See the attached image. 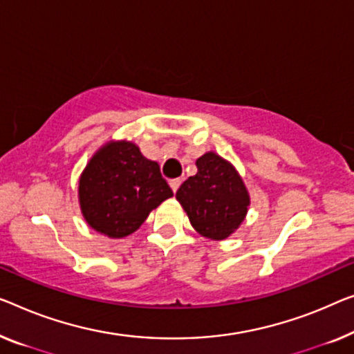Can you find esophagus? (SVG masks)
Instances as JSON below:
<instances>
[{
    "label": "esophagus",
    "mask_w": 354,
    "mask_h": 354,
    "mask_svg": "<svg viewBox=\"0 0 354 354\" xmlns=\"http://www.w3.org/2000/svg\"><path fill=\"white\" fill-rule=\"evenodd\" d=\"M181 179H179V178H176V179H171V181H170V187H171V191L173 192H176L178 191V189H179V186H181Z\"/></svg>",
    "instance_id": "1"
}]
</instances>
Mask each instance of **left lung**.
Returning a JSON list of instances; mask_svg holds the SVG:
<instances>
[{"instance_id":"8db88e82","label":"left lung","mask_w":354,"mask_h":354,"mask_svg":"<svg viewBox=\"0 0 354 354\" xmlns=\"http://www.w3.org/2000/svg\"><path fill=\"white\" fill-rule=\"evenodd\" d=\"M195 165L197 175L181 184L176 200L200 235L227 239L243 223L250 207L243 179L230 162L213 151L198 157Z\"/></svg>"}]
</instances>
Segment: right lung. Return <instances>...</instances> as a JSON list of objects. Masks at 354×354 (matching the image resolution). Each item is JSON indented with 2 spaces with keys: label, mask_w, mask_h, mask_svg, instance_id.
Returning a JSON list of instances; mask_svg holds the SVG:
<instances>
[{
  "label": "right lung",
  "mask_w": 354,
  "mask_h": 354,
  "mask_svg": "<svg viewBox=\"0 0 354 354\" xmlns=\"http://www.w3.org/2000/svg\"><path fill=\"white\" fill-rule=\"evenodd\" d=\"M79 205L93 230L124 239L173 192L159 163L131 141H109L95 152L79 178Z\"/></svg>",
  "instance_id": "1"
}]
</instances>
